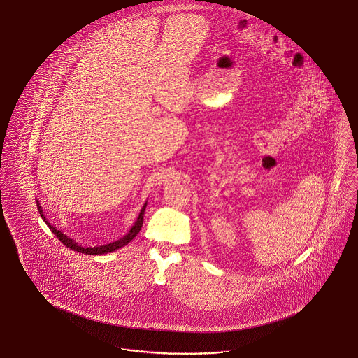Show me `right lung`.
<instances>
[{
    "mask_svg": "<svg viewBox=\"0 0 358 358\" xmlns=\"http://www.w3.org/2000/svg\"><path fill=\"white\" fill-rule=\"evenodd\" d=\"M36 202H37L38 211H39L42 220L46 222V224L50 227V230L54 233V235H57V238L62 242L63 245L69 247V248H71V250H74V251H78V252L87 254V255L107 254V252H111V251H115V250H117V248H122V247L125 246V245H128V243L135 238L136 235L138 234V231L141 230V226H143V222H144V211H145V208H147V202H145L144 206H143V209L140 211V214H138V217H137V220H136V222L134 223V226L131 227V230L128 231V234L124 235L123 238H120L119 241H116V242H113V243H108V245H103V246L83 247L80 246V245H78L76 242H74V239H71V238H69L67 235L63 234L62 231H59L58 229H55L52 224H50V223L46 221V217L43 215V210H42L41 205H39V201H36Z\"/></svg>",
    "mask_w": 358,
    "mask_h": 358,
    "instance_id": "add662e5",
    "label": "right lung"
}]
</instances>
